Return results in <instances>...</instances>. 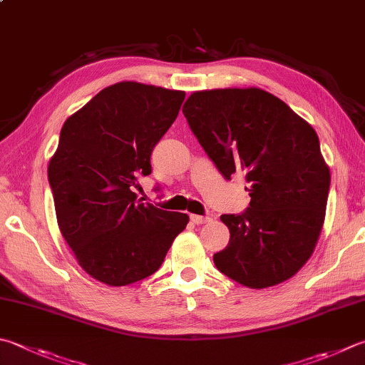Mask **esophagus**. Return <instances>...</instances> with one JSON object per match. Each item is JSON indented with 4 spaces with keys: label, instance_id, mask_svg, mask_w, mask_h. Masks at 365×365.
<instances>
[{
    "label": "esophagus",
    "instance_id": "obj_1",
    "mask_svg": "<svg viewBox=\"0 0 365 365\" xmlns=\"http://www.w3.org/2000/svg\"><path fill=\"white\" fill-rule=\"evenodd\" d=\"M190 221L194 222V224H197V225H200V224L210 222V221H211V217H210V216H198V215H192V216H190Z\"/></svg>",
    "mask_w": 365,
    "mask_h": 365
}]
</instances>
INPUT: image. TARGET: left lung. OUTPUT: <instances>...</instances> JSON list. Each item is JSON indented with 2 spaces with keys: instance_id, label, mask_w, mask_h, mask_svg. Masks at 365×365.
I'll return each instance as SVG.
<instances>
[{
  "instance_id": "8db88e82",
  "label": "left lung",
  "mask_w": 365,
  "mask_h": 365,
  "mask_svg": "<svg viewBox=\"0 0 365 365\" xmlns=\"http://www.w3.org/2000/svg\"><path fill=\"white\" fill-rule=\"evenodd\" d=\"M182 113L219 173L250 184V206L221 216L230 242L216 268L252 289L289 279L313 254L331 187L313 127L256 87L194 92Z\"/></svg>"
}]
</instances>
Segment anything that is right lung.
<instances>
[{"mask_svg":"<svg viewBox=\"0 0 365 365\" xmlns=\"http://www.w3.org/2000/svg\"><path fill=\"white\" fill-rule=\"evenodd\" d=\"M185 98L181 91L118 82L68 118L47 176L61 235L79 265L108 286L159 270L189 222L133 192Z\"/></svg>","mask_w":365,"mask_h":365,"instance_id":"right-lung-1","label":"right lung"}]
</instances>
